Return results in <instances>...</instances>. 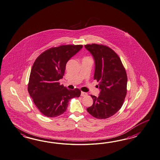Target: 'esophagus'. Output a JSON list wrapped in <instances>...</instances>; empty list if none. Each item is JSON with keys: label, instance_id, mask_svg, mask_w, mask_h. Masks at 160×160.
I'll return each mask as SVG.
<instances>
[{"label": "esophagus", "instance_id": "1", "mask_svg": "<svg viewBox=\"0 0 160 160\" xmlns=\"http://www.w3.org/2000/svg\"><path fill=\"white\" fill-rule=\"evenodd\" d=\"M88 95V93H86V92H81V96H87Z\"/></svg>", "mask_w": 160, "mask_h": 160}]
</instances>
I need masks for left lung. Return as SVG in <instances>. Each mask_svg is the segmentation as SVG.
Here are the masks:
<instances>
[{
	"label": "left lung",
	"mask_w": 160,
	"mask_h": 160,
	"mask_svg": "<svg viewBox=\"0 0 160 160\" xmlns=\"http://www.w3.org/2000/svg\"><path fill=\"white\" fill-rule=\"evenodd\" d=\"M85 48L94 59V79L99 82L100 90L98 97L90 95L93 103L87 111L96 118H108L123 104L127 92V72L120 58L110 48L97 44Z\"/></svg>",
	"instance_id": "left-lung-1"
}]
</instances>
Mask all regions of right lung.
<instances>
[{
  "instance_id": "obj_1",
  "label": "right lung",
  "mask_w": 160,
  "mask_h": 160,
  "mask_svg": "<svg viewBox=\"0 0 160 160\" xmlns=\"http://www.w3.org/2000/svg\"><path fill=\"white\" fill-rule=\"evenodd\" d=\"M82 45H62L46 50L33 64L28 90L35 106L48 117L62 114L70 99L78 98V89L69 90L58 81L62 78L67 62L80 51Z\"/></svg>"
}]
</instances>
